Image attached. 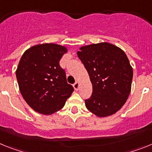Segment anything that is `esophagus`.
I'll return each instance as SVG.
<instances>
[{"label": "esophagus", "instance_id": "34e87169", "mask_svg": "<svg viewBox=\"0 0 152 152\" xmlns=\"http://www.w3.org/2000/svg\"><path fill=\"white\" fill-rule=\"evenodd\" d=\"M73 87H74V89H76V90H78L79 88H80V83H79V82H76L74 83V85H73Z\"/></svg>", "mask_w": 152, "mask_h": 152}]
</instances>
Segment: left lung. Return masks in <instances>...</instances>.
Wrapping results in <instances>:
<instances>
[{"instance_id":"left-lung-1","label":"left lung","mask_w":152,"mask_h":152,"mask_svg":"<svg viewBox=\"0 0 152 152\" xmlns=\"http://www.w3.org/2000/svg\"><path fill=\"white\" fill-rule=\"evenodd\" d=\"M77 55L92 84L86 106L99 117L113 115L122 107L131 92L133 70L123 50L109 43L84 46Z\"/></svg>"}]
</instances>
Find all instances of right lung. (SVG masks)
Listing matches in <instances>:
<instances>
[{
	"label": "right lung",
	"mask_w": 152,
	"mask_h": 152,
	"mask_svg": "<svg viewBox=\"0 0 152 152\" xmlns=\"http://www.w3.org/2000/svg\"><path fill=\"white\" fill-rule=\"evenodd\" d=\"M66 51L60 45L43 43L30 47L20 60L16 71L20 91L37 113L51 115L60 110L74 90L60 65Z\"/></svg>",
	"instance_id": "1"
}]
</instances>
